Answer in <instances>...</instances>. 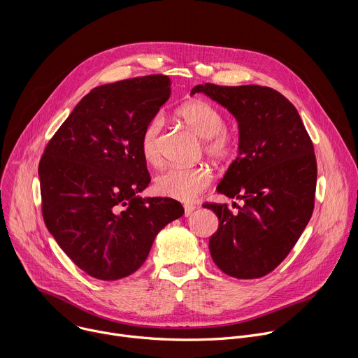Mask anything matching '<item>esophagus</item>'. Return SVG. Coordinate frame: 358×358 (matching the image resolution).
Listing matches in <instances>:
<instances>
[{
  "label": "esophagus",
  "instance_id": "esophagus-1",
  "mask_svg": "<svg viewBox=\"0 0 358 358\" xmlns=\"http://www.w3.org/2000/svg\"><path fill=\"white\" fill-rule=\"evenodd\" d=\"M195 208H196L195 206H189V203H188V206L184 207V215H185V217H189V215L195 211Z\"/></svg>",
  "mask_w": 358,
  "mask_h": 358
}]
</instances>
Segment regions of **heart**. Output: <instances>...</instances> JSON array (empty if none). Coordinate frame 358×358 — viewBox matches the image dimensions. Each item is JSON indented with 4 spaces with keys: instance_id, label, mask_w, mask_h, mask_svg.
I'll return each instance as SVG.
<instances>
[{
    "instance_id": "b5f03b06",
    "label": "heart",
    "mask_w": 358,
    "mask_h": 358,
    "mask_svg": "<svg viewBox=\"0 0 358 358\" xmlns=\"http://www.w3.org/2000/svg\"><path fill=\"white\" fill-rule=\"evenodd\" d=\"M177 116L203 138V150L211 159L229 162L236 156L239 136L235 130L225 127L224 115L210 101L203 99L188 100L177 109ZM160 133L162 120L156 117L144 126L140 136L141 157L151 167H159L163 162ZM213 177V170L208 166H173L157 177L156 189L164 196L192 202L210 187Z\"/></svg>"
}]
</instances>
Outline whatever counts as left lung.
<instances>
[{
  "label": "left lung",
  "mask_w": 358,
  "mask_h": 358,
  "mask_svg": "<svg viewBox=\"0 0 358 358\" xmlns=\"http://www.w3.org/2000/svg\"><path fill=\"white\" fill-rule=\"evenodd\" d=\"M227 108L239 129L238 157L217 191L243 207L203 203L218 220L210 238L215 265L236 279L271 273L293 249L312 218L317 163L310 136L290 101L268 86L196 85Z\"/></svg>",
  "instance_id": "obj_1"
}]
</instances>
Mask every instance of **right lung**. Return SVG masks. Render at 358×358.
<instances>
[{"instance_id": "1", "label": "right lung", "mask_w": 358, "mask_h": 358, "mask_svg": "<svg viewBox=\"0 0 358 358\" xmlns=\"http://www.w3.org/2000/svg\"><path fill=\"white\" fill-rule=\"evenodd\" d=\"M170 85L169 76L148 75L94 87L45 147L38 167L45 225L92 278L134 273L157 234L184 214L173 198L137 195L151 180L140 136Z\"/></svg>"}]
</instances>
